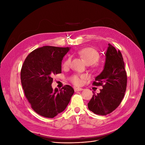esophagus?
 <instances>
[{
	"instance_id": "1",
	"label": "esophagus",
	"mask_w": 145,
	"mask_h": 145,
	"mask_svg": "<svg viewBox=\"0 0 145 145\" xmlns=\"http://www.w3.org/2000/svg\"><path fill=\"white\" fill-rule=\"evenodd\" d=\"M74 91L77 92V91H82L83 89L82 88H77V87H74Z\"/></svg>"
}]
</instances>
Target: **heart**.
Returning <instances> with one entry per match:
<instances>
[{"label":"heart","mask_w":145,"mask_h":145,"mask_svg":"<svg viewBox=\"0 0 145 145\" xmlns=\"http://www.w3.org/2000/svg\"><path fill=\"white\" fill-rule=\"evenodd\" d=\"M78 54L84 60L85 62L87 65H93L96 63L99 60L100 58V55L98 51L95 50L93 48H85L80 50L78 52ZM71 58L68 57L64 61L63 63V67L67 68L71 64ZM85 78L84 76L80 75H74L72 76L70 78V80L73 83L74 85H80L82 84V80Z\"/></svg>","instance_id":"obj_1"}]
</instances>
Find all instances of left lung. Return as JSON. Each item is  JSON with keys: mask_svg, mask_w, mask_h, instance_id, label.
<instances>
[{"mask_svg": "<svg viewBox=\"0 0 145 145\" xmlns=\"http://www.w3.org/2000/svg\"><path fill=\"white\" fill-rule=\"evenodd\" d=\"M104 68L95 78L93 85L102 86L100 93L93 94L88 109L94 114L105 116L112 112L119 106L125 95L127 85V76L120 51L108 43L105 54Z\"/></svg>", "mask_w": 145, "mask_h": 145, "instance_id": "obj_1", "label": "left lung"}]
</instances>
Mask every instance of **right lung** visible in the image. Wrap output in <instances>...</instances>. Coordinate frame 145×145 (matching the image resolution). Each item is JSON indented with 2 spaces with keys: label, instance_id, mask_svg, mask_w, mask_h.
<instances>
[{
  "label": "right lung",
  "instance_id": "add662e5",
  "mask_svg": "<svg viewBox=\"0 0 145 145\" xmlns=\"http://www.w3.org/2000/svg\"><path fill=\"white\" fill-rule=\"evenodd\" d=\"M70 48L44 46L27 57L20 72L25 95L33 110L47 118H54L68 106L74 91L69 85L52 89L54 75L62 72V62Z\"/></svg>",
  "mask_w": 145,
  "mask_h": 145
}]
</instances>
